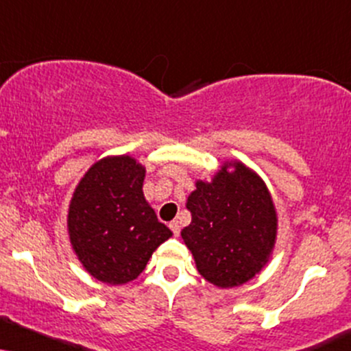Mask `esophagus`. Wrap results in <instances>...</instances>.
I'll return each instance as SVG.
<instances>
[{"instance_id": "obj_1", "label": "esophagus", "mask_w": 351, "mask_h": 351, "mask_svg": "<svg viewBox=\"0 0 351 351\" xmlns=\"http://www.w3.org/2000/svg\"><path fill=\"white\" fill-rule=\"evenodd\" d=\"M170 229L173 230V234L178 237V235H180V222L178 221H171L170 222Z\"/></svg>"}]
</instances>
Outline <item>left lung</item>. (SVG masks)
Instances as JSON below:
<instances>
[{"label":"left lung","mask_w":351,"mask_h":351,"mask_svg":"<svg viewBox=\"0 0 351 351\" xmlns=\"http://www.w3.org/2000/svg\"><path fill=\"white\" fill-rule=\"evenodd\" d=\"M186 208L191 223L181 230V239L210 285L242 286L271 260L276 208L261 176L243 162H223L210 181L196 180Z\"/></svg>","instance_id":"1"}]
</instances>
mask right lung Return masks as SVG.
<instances>
[{"mask_svg": "<svg viewBox=\"0 0 351 351\" xmlns=\"http://www.w3.org/2000/svg\"><path fill=\"white\" fill-rule=\"evenodd\" d=\"M145 167L130 155H108L83 175L66 216L71 248L93 278L134 281L171 230L143 196Z\"/></svg>", "mask_w": 351, "mask_h": 351, "instance_id": "obj_1", "label": "right lung"}]
</instances>
